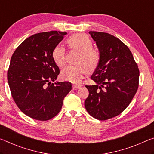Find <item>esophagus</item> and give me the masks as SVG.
Listing matches in <instances>:
<instances>
[{"instance_id": "34e87169", "label": "esophagus", "mask_w": 154, "mask_h": 154, "mask_svg": "<svg viewBox=\"0 0 154 154\" xmlns=\"http://www.w3.org/2000/svg\"><path fill=\"white\" fill-rule=\"evenodd\" d=\"M80 87H81V86H79V85H73L72 89L73 90H77L78 88H79Z\"/></svg>"}]
</instances>
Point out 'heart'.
Masks as SVG:
<instances>
[{
	"label": "heart",
	"instance_id": "obj_1",
	"mask_svg": "<svg viewBox=\"0 0 154 154\" xmlns=\"http://www.w3.org/2000/svg\"><path fill=\"white\" fill-rule=\"evenodd\" d=\"M67 43L71 48L80 51L77 62L79 64L68 66L62 70L61 77L63 80L74 84H79L86 74L92 72L96 69L99 64V55L92 47V42L88 35L85 33H76L70 35L67 39ZM53 60L59 67L64 66L66 64V49L64 46L57 45L52 53Z\"/></svg>",
	"mask_w": 154,
	"mask_h": 154
}]
</instances>
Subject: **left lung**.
<instances>
[{"label":"left lung","mask_w":154,"mask_h":154,"mask_svg":"<svg viewBox=\"0 0 154 154\" xmlns=\"http://www.w3.org/2000/svg\"><path fill=\"white\" fill-rule=\"evenodd\" d=\"M99 52V64L86 86L89 95L85 108L90 116L104 121L125 110L138 88L139 70L125 44L111 34L89 31Z\"/></svg>","instance_id":"obj_1"}]
</instances>
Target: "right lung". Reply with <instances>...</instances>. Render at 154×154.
Listing matches in <instances>:
<instances>
[{"mask_svg":"<svg viewBox=\"0 0 154 154\" xmlns=\"http://www.w3.org/2000/svg\"><path fill=\"white\" fill-rule=\"evenodd\" d=\"M66 32L51 31L34 34L22 42L12 55L7 80L12 97L24 114L47 121L61 110L72 89L69 82H55L60 74L52 53Z\"/></svg>","mask_w":154,"mask_h":154,"instance_id":"right-lung-1","label":"right lung"}]
</instances>
